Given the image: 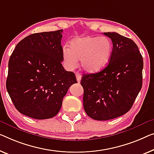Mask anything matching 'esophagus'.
I'll use <instances>...</instances> for the list:
<instances>
[{"label":"esophagus","instance_id":"obj_1","mask_svg":"<svg viewBox=\"0 0 154 154\" xmlns=\"http://www.w3.org/2000/svg\"><path fill=\"white\" fill-rule=\"evenodd\" d=\"M76 77H77V81L78 83H80V82H81V79H82L81 75L79 74V73H77Z\"/></svg>","mask_w":154,"mask_h":154}]
</instances>
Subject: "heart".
I'll use <instances>...</instances> for the list:
<instances>
[{
  "label": "heart",
  "instance_id": "1",
  "mask_svg": "<svg viewBox=\"0 0 154 154\" xmlns=\"http://www.w3.org/2000/svg\"><path fill=\"white\" fill-rule=\"evenodd\" d=\"M113 44L106 36H85L77 38L70 42V48L64 47L62 50L64 63L68 68L77 67L81 60L82 67L90 73L102 70L111 58Z\"/></svg>",
  "mask_w": 154,
  "mask_h": 154
}]
</instances>
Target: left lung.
<instances>
[{"instance_id": "8db88e82", "label": "left lung", "mask_w": 154, "mask_h": 154, "mask_svg": "<svg viewBox=\"0 0 154 154\" xmlns=\"http://www.w3.org/2000/svg\"><path fill=\"white\" fill-rule=\"evenodd\" d=\"M113 42L109 63L97 73L84 74V109L95 120H109L127 113L143 85V59L134 41L116 32H104Z\"/></svg>"}]
</instances>
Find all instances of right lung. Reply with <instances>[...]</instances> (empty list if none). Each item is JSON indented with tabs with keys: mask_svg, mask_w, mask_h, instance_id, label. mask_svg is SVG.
Here are the masks:
<instances>
[{
	"mask_svg": "<svg viewBox=\"0 0 154 154\" xmlns=\"http://www.w3.org/2000/svg\"><path fill=\"white\" fill-rule=\"evenodd\" d=\"M62 29L30 34L18 43L8 63L6 88L20 113L36 120L53 118L64 96L77 83L64 69Z\"/></svg>",
	"mask_w": 154,
	"mask_h": 154,
	"instance_id": "1",
	"label": "right lung"
}]
</instances>
